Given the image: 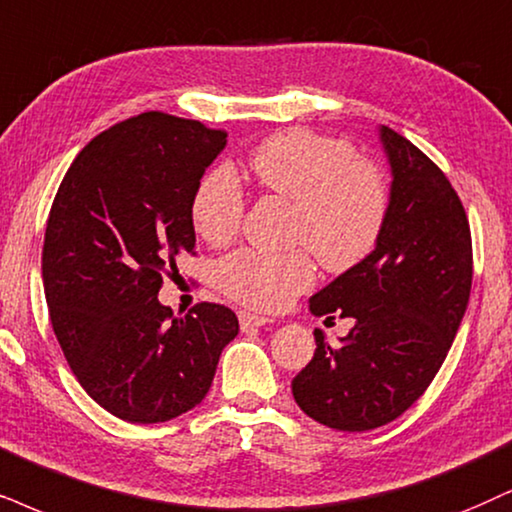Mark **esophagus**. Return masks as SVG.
Segmentation results:
<instances>
[{"label": "esophagus", "instance_id": "obj_1", "mask_svg": "<svg viewBox=\"0 0 512 512\" xmlns=\"http://www.w3.org/2000/svg\"><path fill=\"white\" fill-rule=\"evenodd\" d=\"M268 323H270V318H266V315H256L251 311H239V327H242V330H256V327H263Z\"/></svg>", "mask_w": 512, "mask_h": 512}]
</instances>
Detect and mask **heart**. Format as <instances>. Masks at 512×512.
I'll return each instance as SVG.
<instances>
[{"label":"heart","mask_w":512,"mask_h":512,"mask_svg":"<svg viewBox=\"0 0 512 512\" xmlns=\"http://www.w3.org/2000/svg\"><path fill=\"white\" fill-rule=\"evenodd\" d=\"M256 185L294 204V242L308 244L332 273H344L375 249L389 211V192L375 163L356 159L351 144L308 130H287L251 151ZM192 225L208 244H225L244 218V192L227 166L208 170L192 197ZM315 282L308 251L270 254L239 249L216 266V285L237 304L280 311Z\"/></svg>","instance_id":"1"}]
</instances>
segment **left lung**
Returning a JSON list of instances; mask_svg holds the SVG:
<instances>
[{
  "mask_svg": "<svg viewBox=\"0 0 512 512\" xmlns=\"http://www.w3.org/2000/svg\"><path fill=\"white\" fill-rule=\"evenodd\" d=\"M391 168L389 211L375 249L308 301L315 318H351L339 346L315 330L311 363L292 380L308 418L342 432L387 425L425 394L470 299L465 208L434 163L380 125Z\"/></svg>",
  "mask_w": 512,
  "mask_h": 512,
  "instance_id": "obj_1",
  "label": "left lung"
}]
</instances>
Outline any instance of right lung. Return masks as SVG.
I'll return each instance as SVG.
<instances>
[{
  "label": "right lung",
  "mask_w": 512,
  "mask_h": 512,
  "mask_svg": "<svg viewBox=\"0 0 512 512\" xmlns=\"http://www.w3.org/2000/svg\"><path fill=\"white\" fill-rule=\"evenodd\" d=\"M227 132L149 111L113 125L75 156L42 249L49 318L82 389L116 418L154 425L192 410L237 337L230 308L175 318L163 275L192 254V197Z\"/></svg>",
  "instance_id": "right-lung-1"
}]
</instances>
